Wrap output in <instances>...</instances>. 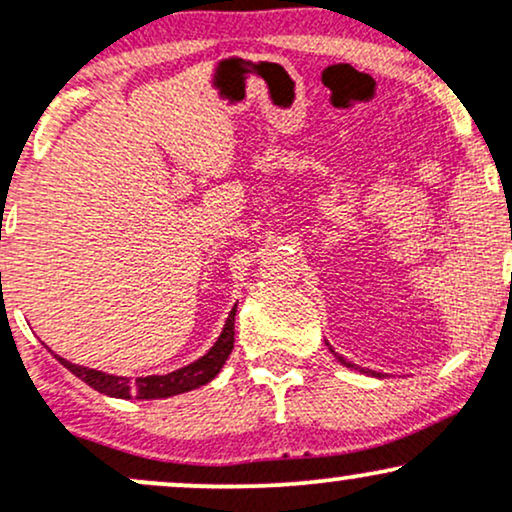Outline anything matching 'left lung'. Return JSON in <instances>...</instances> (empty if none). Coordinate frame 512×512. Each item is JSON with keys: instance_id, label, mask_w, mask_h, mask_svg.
Instances as JSON below:
<instances>
[{"instance_id": "left-lung-1", "label": "left lung", "mask_w": 512, "mask_h": 512, "mask_svg": "<svg viewBox=\"0 0 512 512\" xmlns=\"http://www.w3.org/2000/svg\"><path fill=\"white\" fill-rule=\"evenodd\" d=\"M330 351H332V349H330ZM337 358L344 363L346 368H354V363H349V361H346V358H342V356H337ZM368 373H373V370H368ZM373 375H378V373H373Z\"/></svg>"}]
</instances>
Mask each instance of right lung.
<instances>
[{
	"label": "right lung",
	"mask_w": 512,
	"mask_h": 512,
	"mask_svg": "<svg viewBox=\"0 0 512 512\" xmlns=\"http://www.w3.org/2000/svg\"><path fill=\"white\" fill-rule=\"evenodd\" d=\"M236 305L228 313L226 325H223L221 337L216 339V344L204 354L197 358L190 366L173 370V373L166 375H146V378H122V375H110L101 373V370L76 366V363L67 361V358L55 356L57 361L62 363L64 368L72 370L79 380H84L88 387L98 390L101 395L117 397V399H163L182 395V392L197 390V387L207 385L209 380H214L219 375V370L226 363V358L231 356L233 351V337H236Z\"/></svg>",
	"instance_id": "add662e5"
}]
</instances>
